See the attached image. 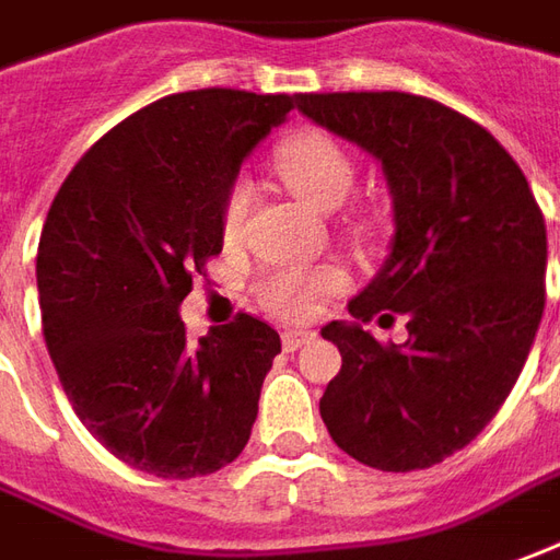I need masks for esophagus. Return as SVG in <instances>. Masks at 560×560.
<instances>
[{"mask_svg":"<svg viewBox=\"0 0 560 560\" xmlns=\"http://www.w3.org/2000/svg\"><path fill=\"white\" fill-rule=\"evenodd\" d=\"M311 338H314V331H302V329L283 331V350H287V353H295V350L307 345Z\"/></svg>","mask_w":560,"mask_h":560,"instance_id":"1","label":"esophagus"}]
</instances>
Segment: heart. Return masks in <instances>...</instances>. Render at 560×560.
Masks as SVG:
<instances>
[{"mask_svg":"<svg viewBox=\"0 0 560 560\" xmlns=\"http://www.w3.org/2000/svg\"><path fill=\"white\" fill-rule=\"evenodd\" d=\"M273 164L287 185L302 195L307 203L319 210H335L347 200L357 183V161L347 152L341 142L326 130H299L289 140L280 142ZM249 183L237 179L231 183L222 200V237L229 243L241 241L246 213H249ZM353 229L365 231L369 219H353ZM347 271L338 265H323V268H280L268 273L258 283V304L280 319H311L319 311V304L341 295L347 289Z\"/></svg>","mask_w":560,"mask_h":560,"instance_id":"1","label":"heart"}]
</instances>
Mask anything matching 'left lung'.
Listing matches in <instances>:
<instances>
[{"label": "left lung", "instance_id": "obj_1", "mask_svg": "<svg viewBox=\"0 0 560 560\" xmlns=\"http://www.w3.org/2000/svg\"><path fill=\"white\" fill-rule=\"evenodd\" d=\"M295 100L381 161L396 219L390 258L350 302L357 323L323 329L341 372L319 415L353 460L427 469L469 445L522 375L546 304L542 210L506 149L445 103L402 91ZM396 313L409 317L405 346L361 329Z\"/></svg>", "mask_w": 560, "mask_h": 560}]
</instances>
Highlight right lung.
<instances>
[{
	"instance_id": "add662e5",
	"label": "right lung",
	"mask_w": 560,
	"mask_h": 560,
	"mask_svg": "<svg viewBox=\"0 0 560 560\" xmlns=\"http://www.w3.org/2000/svg\"><path fill=\"white\" fill-rule=\"evenodd\" d=\"M292 106L234 88L161 96L81 155L45 219L38 302L63 393L103 448L158 479L210 476L249 442L280 335L237 314L191 345L179 304L222 253L241 161Z\"/></svg>"
}]
</instances>
